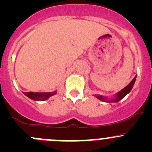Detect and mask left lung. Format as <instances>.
Here are the masks:
<instances>
[{"instance_id":"8db88e82","label":"left lung","mask_w":152,"mask_h":152,"mask_svg":"<svg viewBox=\"0 0 152 152\" xmlns=\"http://www.w3.org/2000/svg\"><path fill=\"white\" fill-rule=\"evenodd\" d=\"M135 79H136V76L132 79V82H130V83L126 87H124L123 90H121L120 92H118V93H117V96H116V97L114 99H113V100L107 101L105 99V98L103 97V96H96V97L98 98L99 99H100L101 101H104V102H119V101L121 100V99H123L124 96H126V95L128 94L130 91H131L133 85H134V82H135Z\"/></svg>"}]
</instances>
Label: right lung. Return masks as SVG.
Segmentation results:
<instances>
[{"mask_svg": "<svg viewBox=\"0 0 152 152\" xmlns=\"http://www.w3.org/2000/svg\"><path fill=\"white\" fill-rule=\"evenodd\" d=\"M56 92L53 93H33V92H28V93H24V94L31 99L34 101H45L48 99L50 96L56 94Z\"/></svg>", "mask_w": 152, "mask_h": 152, "instance_id": "obj_1", "label": "right lung"}]
</instances>
